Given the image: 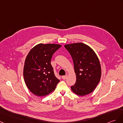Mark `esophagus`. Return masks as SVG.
<instances>
[{
	"label": "esophagus",
	"instance_id": "esophagus-1",
	"mask_svg": "<svg viewBox=\"0 0 123 123\" xmlns=\"http://www.w3.org/2000/svg\"><path fill=\"white\" fill-rule=\"evenodd\" d=\"M67 78V75H64V76H62V79H63V80L66 79Z\"/></svg>",
	"mask_w": 123,
	"mask_h": 123
}]
</instances>
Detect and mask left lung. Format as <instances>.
I'll list each match as a JSON object with an SVG mask.
<instances>
[{"instance_id":"1","label":"left lung","mask_w":123,"mask_h":123,"mask_svg":"<svg viewBox=\"0 0 123 123\" xmlns=\"http://www.w3.org/2000/svg\"><path fill=\"white\" fill-rule=\"evenodd\" d=\"M72 56L76 83L71 87L73 93L84 96L92 93L99 82L101 67L98 56L90 47L83 43L64 45Z\"/></svg>"}]
</instances>
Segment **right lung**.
Returning <instances> with one entry per match:
<instances>
[{
    "label": "right lung",
    "mask_w": 123,
    "mask_h": 123,
    "mask_svg": "<svg viewBox=\"0 0 123 123\" xmlns=\"http://www.w3.org/2000/svg\"><path fill=\"white\" fill-rule=\"evenodd\" d=\"M61 47L58 44L39 43L26 56L23 74L28 89L35 95L44 96L55 90L60 80L55 75L51 60Z\"/></svg>",
    "instance_id": "right-lung-1"
}]
</instances>
